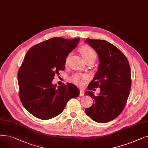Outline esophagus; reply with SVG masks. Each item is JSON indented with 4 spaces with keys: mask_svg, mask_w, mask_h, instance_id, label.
<instances>
[{
    "mask_svg": "<svg viewBox=\"0 0 148 148\" xmlns=\"http://www.w3.org/2000/svg\"><path fill=\"white\" fill-rule=\"evenodd\" d=\"M84 90H82V89H80V96L83 97V96L84 95Z\"/></svg>",
    "mask_w": 148,
    "mask_h": 148,
    "instance_id": "obj_1",
    "label": "esophagus"
}]
</instances>
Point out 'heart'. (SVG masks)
<instances>
[{
    "mask_svg": "<svg viewBox=\"0 0 148 148\" xmlns=\"http://www.w3.org/2000/svg\"><path fill=\"white\" fill-rule=\"evenodd\" d=\"M80 51L81 52L82 57L85 60V62L89 60H95L97 57V54L95 51L94 49H92L88 45L82 46L80 49ZM69 56H70V54H68V55L66 56L65 59V64H67ZM86 79V75H81L79 74H75L72 77L71 80L76 84L82 85L83 83L82 80Z\"/></svg>",
    "mask_w": 148,
    "mask_h": 148,
    "instance_id": "1",
    "label": "heart"
}]
</instances>
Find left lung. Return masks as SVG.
Returning <instances> with one entry per match:
<instances>
[{
    "label": "left lung",
    "mask_w": 148,
    "mask_h": 148,
    "mask_svg": "<svg viewBox=\"0 0 148 148\" xmlns=\"http://www.w3.org/2000/svg\"><path fill=\"white\" fill-rule=\"evenodd\" d=\"M84 42L95 50L99 62L98 71L88 88L90 90L100 88L98 96L92 91L85 92L94 99L85 113L97 122L106 123L118 117L126 104L131 85L130 66L125 56L111 43L89 38Z\"/></svg>",
    "instance_id": "left-lung-1"
}]
</instances>
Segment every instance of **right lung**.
<instances>
[{
    "label": "right lung",
    "instance_id": "1",
    "mask_svg": "<svg viewBox=\"0 0 148 148\" xmlns=\"http://www.w3.org/2000/svg\"><path fill=\"white\" fill-rule=\"evenodd\" d=\"M80 38H52L32 47L26 53L18 73L20 98L35 117L47 120L60 114L68 101L79 96L74 84L57 86L52 81L65 69V59L78 44Z\"/></svg>",
    "mask_w": 148,
    "mask_h": 148
}]
</instances>
